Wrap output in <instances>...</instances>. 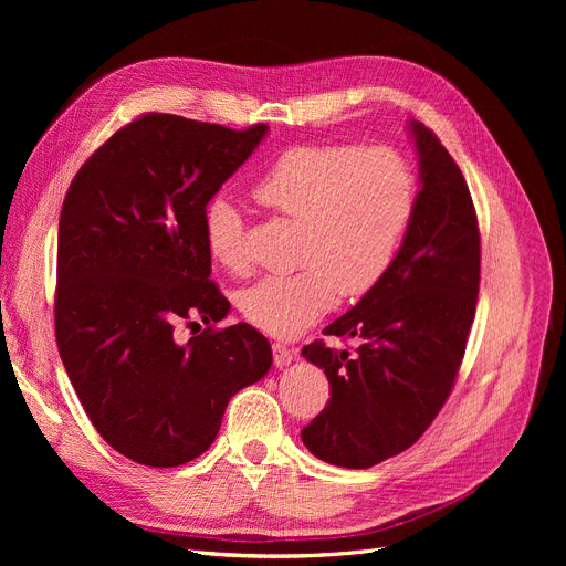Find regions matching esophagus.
Here are the masks:
<instances>
[{
	"mask_svg": "<svg viewBox=\"0 0 566 566\" xmlns=\"http://www.w3.org/2000/svg\"><path fill=\"white\" fill-rule=\"evenodd\" d=\"M295 358V350L284 346V344H273V360H275V367H289Z\"/></svg>",
	"mask_w": 566,
	"mask_h": 566,
	"instance_id": "34e87169",
	"label": "esophagus"
}]
</instances>
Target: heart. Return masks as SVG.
<instances>
[{"label":"heart","instance_id":"heart-1","mask_svg":"<svg viewBox=\"0 0 566 566\" xmlns=\"http://www.w3.org/2000/svg\"><path fill=\"white\" fill-rule=\"evenodd\" d=\"M254 197L303 224L295 252L303 265L256 280L238 307L254 328L295 337L333 310L337 293L360 298L388 275L415 213V176L388 146L307 144L268 167ZM203 241L216 263L245 271L248 227L231 199L206 203Z\"/></svg>","mask_w":566,"mask_h":566}]
</instances>
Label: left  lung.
Instances as JSON below:
<instances>
[{
	"mask_svg": "<svg viewBox=\"0 0 566 566\" xmlns=\"http://www.w3.org/2000/svg\"><path fill=\"white\" fill-rule=\"evenodd\" d=\"M422 190L403 243L360 303L314 342L305 360L325 371L331 399L303 431L305 448L339 468H371L418 440L448 401L480 293V229L459 165L420 122L408 124Z\"/></svg>",
	"mask_w": 566,
	"mask_h": 566,
	"instance_id": "8db88e82",
	"label": "left lung"
}]
</instances>
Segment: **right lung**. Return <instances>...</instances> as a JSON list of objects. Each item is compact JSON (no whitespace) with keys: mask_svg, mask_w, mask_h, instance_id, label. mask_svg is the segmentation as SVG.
Returning a JSON list of instances; mask_svg holds the SVG:
<instances>
[{"mask_svg":"<svg viewBox=\"0 0 566 566\" xmlns=\"http://www.w3.org/2000/svg\"><path fill=\"white\" fill-rule=\"evenodd\" d=\"M268 135L174 114H144L75 174L56 238L54 331L88 420L118 454L174 468L211 448L229 399L273 365L248 323L222 321L203 208ZM188 325H195L188 323ZM199 325V323H197Z\"/></svg>","mask_w":566,"mask_h":566,"instance_id":"1","label":"right lung"}]
</instances>
